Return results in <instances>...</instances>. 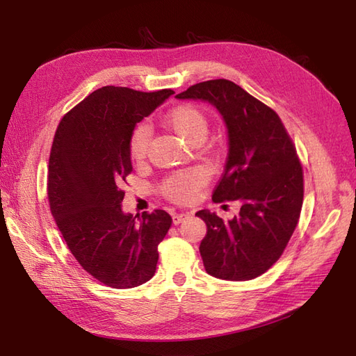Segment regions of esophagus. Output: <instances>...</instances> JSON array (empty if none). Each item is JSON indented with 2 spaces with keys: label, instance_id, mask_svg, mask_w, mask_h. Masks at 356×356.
I'll list each match as a JSON object with an SVG mask.
<instances>
[{
  "label": "esophagus",
  "instance_id": "34e87169",
  "mask_svg": "<svg viewBox=\"0 0 356 356\" xmlns=\"http://www.w3.org/2000/svg\"><path fill=\"white\" fill-rule=\"evenodd\" d=\"M190 217V214L188 213H177V214H172V223L174 225H179V223H182L185 218H188Z\"/></svg>",
  "mask_w": 356,
  "mask_h": 356
}]
</instances>
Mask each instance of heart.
Listing matches in <instances>:
<instances>
[{
  "label": "heart",
  "instance_id": "obj_1",
  "mask_svg": "<svg viewBox=\"0 0 356 356\" xmlns=\"http://www.w3.org/2000/svg\"><path fill=\"white\" fill-rule=\"evenodd\" d=\"M165 124L174 133L186 142L203 140L208 133V119L199 107L191 104L177 105L166 113ZM149 142V128L145 124L134 127L130 136V154L136 161H140L147 156ZM205 184V176L199 170H186L172 174L165 180L162 191L166 197L174 202H190L199 188Z\"/></svg>",
  "mask_w": 356,
  "mask_h": 356
}]
</instances>
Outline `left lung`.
I'll list each match as a JSON object with an SVG mask.
<instances>
[{"label": "left lung", "mask_w": 356, "mask_h": 356, "mask_svg": "<svg viewBox=\"0 0 356 356\" xmlns=\"http://www.w3.org/2000/svg\"><path fill=\"white\" fill-rule=\"evenodd\" d=\"M177 99L205 101L228 130V157L214 202L238 200L228 222L202 209L207 223L200 255L209 275L246 282L264 274L283 254L303 207V168L277 113L228 79L191 86Z\"/></svg>", "instance_id": "1"}]
</instances>
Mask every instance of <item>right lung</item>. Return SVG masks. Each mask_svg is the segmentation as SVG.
Instances as JSON below:
<instances>
[{"label": "right lung", "instance_id": "1", "mask_svg": "<svg viewBox=\"0 0 356 356\" xmlns=\"http://www.w3.org/2000/svg\"><path fill=\"white\" fill-rule=\"evenodd\" d=\"M174 95L107 86L88 95L59 122L49 159L51 216L74 259L115 289L147 283L157 246L172 223L163 209L125 214L120 185L133 171L130 136L143 118Z\"/></svg>", "mask_w": 356, "mask_h": 356}]
</instances>
